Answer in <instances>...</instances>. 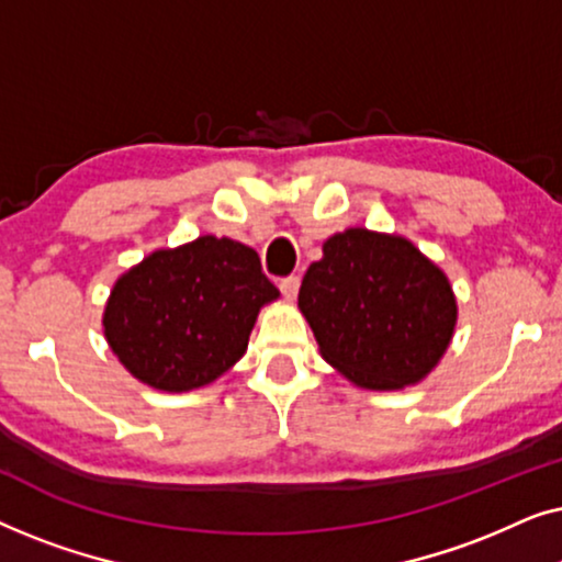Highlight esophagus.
<instances>
[{
  "label": "esophagus",
  "mask_w": 562,
  "mask_h": 562,
  "mask_svg": "<svg viewBox=\"0 0 562 562\" xmlns=\"http://www.w3.org/2000/svg\"><path fill=\"white\" fill-rule=\"evenodd\" d=\"M279 289H281V294L289 299H296V294H299V276H289V279H281V283H279Z\"/></svg>",
  "instance_id": "34e87169"
}]
</instances>
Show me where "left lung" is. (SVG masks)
Listing matches in <instances>:
<instances>
[{"instance_id":"obj_1","label":"left lung","mask_w":562,"mask_h":562,"mask_svg":"<svg viewBox=\"0 0 562 562\" xmlns=\"http://www.w3.org/2000/svg\"><path fill=\"white\" fill-rule=\"evenodd\" d=\"M299 310L322 358L371 391L425 379L452 340L458 304L448 276L406 237L350 227L306 268Z\"/></svg>"}]
</instances>
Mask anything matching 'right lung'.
Here are the masks:
<instances>
[{
    "instance_id": "right-lung-1",
    "label": "right lung",
    "mask_w": 562,
    "mask_h": 562,
    "mask_svg": "<svg viewBox=\"0 0 562 562\" xmlns=\"http://www.w3.org/2000/svg\"><path fill=\"white\" fill-rule=\"evenodd\" d=\"M273 299L279 289L256 250L204 235L150 252L120 276L104 306V337L137 381L179 394L243 358L260 306Z\"/></svg>"
}]
</instances>
